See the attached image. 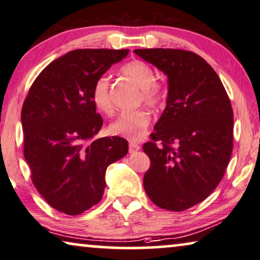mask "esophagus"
Listing matches in <instances>:
<instances>
[{"label":"esophagus","instance_id":"34e87169","mask_svg":"<svg viewBox=\"0 0 260 260\" xmlns=\"http://www.w3.org/2000/svg\"><path fill=\"white\" fill-rule=\"evenodd\" d=\"M140 149V145L138 144V142H134V141H131L129 142V152L133 153V152H137Z\"/></svg>","mask_w":260,"mask_h":260}]
</instances>
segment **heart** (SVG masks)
<instances>
[{
	"instance_id": "b5f03b06",
	"label": "heart",
	"mask_w": 260,
	"mask_h": 260,
	"mask_svg": "<svg viewBox=\"0 0 260 260\" xmlns=\"http://www.w3.org/2000/svg\"><path fill=\"white\" fill-rule=\"evenodd\" d=\"M122 74L133 81L141 89V100L152 108H159L166 101L164 86L156 81V74L151 66L144 61L134 60L121 68ZM92 101L95 107L106 115L113 114V104L109 95V79L107 75H100L95 80L92 88ZM151 122V114L144 108L133 112L122 113L108 127L109 133L129 140H139L144 137Z\"/></svg>"
}]
</instances>
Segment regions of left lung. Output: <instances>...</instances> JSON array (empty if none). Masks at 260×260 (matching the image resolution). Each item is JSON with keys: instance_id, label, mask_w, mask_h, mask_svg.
<instances>
[{"instance_id": "left-lung-1", "label": "left lung", "mask_w": 260, "mask_h": 260, "mask_svg": "<svg viewBox=\"0 0 260 260\" xmlns=\"http://www.w3.org/2000/svg\"><path fill=\"white\" fill-rule=\"evenodd\" d=\"M134 53L168 78L166 108L142 147L151 160L146 194L164 210L185 211L206 199L224 177L233 148L231 101L198 54L171 48Z\"/></svg>"}]
</instances>
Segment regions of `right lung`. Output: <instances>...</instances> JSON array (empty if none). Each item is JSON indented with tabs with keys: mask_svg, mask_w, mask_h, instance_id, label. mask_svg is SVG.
Returning <instances> with one entry per match:
<instances>
[{
	"mask_svg": "<svg viewBox=\"0 0 260 260\" xmlns=\"http://www.w3.org/2000/svg\"><path fill=\"white\" fill-rule=\"evenodd\" d=\"M128 49H76L40 73L22 106L23 154L32 184L53 208L78 215L100 202L111 164L128 152L120 137L94 139L101 115L93 85Z\"/></svg>",
	"mask_w": 260,
	"mask_h": 260,
	"instance_id": "add662e5",
	"label": "right lung"
}]
</instances>
